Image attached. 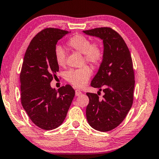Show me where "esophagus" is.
<instances>
[{
    "label": "esophagus",
    "instance_id": "1",
    "mask_svg": "<svg viewBox=\"0 0 159 159\" xmlns=\"http://www.w3.org/2000/svg\"><path fill=\"white\" fill-rule=\"evenodd\" d=\"M82 94V92L80 91H79V90H76L75 91V96H80Z\"/></svg>",
    "mask_w": 159,
    "mask_h": 159
}]
</instances>
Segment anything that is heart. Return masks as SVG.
<instances>
[{
    "label": "heart",
    "instance_id": "obj_1",
    "mask_svg": "<svg viewBox=\"0 0 159 159\" xmlns=\"http://www.w3.org/2000/svg\"><path fill=\"white\" fill-rule=\"evenodd\" d=\"M68 45L72 49L84 54V62L96 66L101 62L103 51L98 43L91 41L82 35H75L68 40ZM55 61L58 66L66 65V54L63 49L57 45L54 49ZM91 76V69L87 66L79 69H72L67 72L66 80L73 87L81 89L84 87Z\"/></svg>",
    "mask_w": 159,
    "mask_h": 159
}]
</instances>
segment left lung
<instances>
[{"label":"left lung","mask_w":159,"mask_h":159,"mask_svg":"<svg viewBox=\"0 0 159 159\" xmlns=\"http://www.w3.org/2000/svg\"><path fill=\"white\" fill-rule=\"evenodd\" d=\"M103 42V56L91 86L105 93H87L89 102L86 110L89 124L97 130L109 131L126 117L133 102L135 75L130 51L121 36L109 27L84 30ZM98 91V92H100Z\"/></svg>","instance_id":"obj_1"}]
</instances>
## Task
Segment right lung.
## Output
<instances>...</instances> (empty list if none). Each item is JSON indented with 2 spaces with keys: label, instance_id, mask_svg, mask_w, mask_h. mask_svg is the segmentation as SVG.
<instances>
[{
  "label": "right lung",
  "instance_id": "right-lung-1",
  "mask_svg": "<svg viewBox=\"0 0 159 159\" xmlns=\"http://www.w3.org/2000/svg\"><path fill=\"white\" fill-rule=\"evenodd\" d=\"M70 32L47 28L30 41L20 73L21 101L30 120L44 130L62 124L75 96L70 85L52 89L50 82L59 70L54 58L57 42Z\"/></svg>",
  "mask_w": 159,
  "mask_h": 159
}]
</instances>
